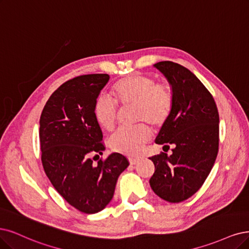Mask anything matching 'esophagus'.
<instances>
[{
	"instance_id": "34e87169",
	"label": "esophagus",
	"mask_w": 249,
	"mask_h": 249,
	"mask_svg": "<svg viewBox=\"0 0 249 249\" xmlns=\"http://www.w3.org/2000/svg\"><path fill=\"white\" fill-rule=\"evenodd\" d=\"M129 162H130V165H135V164H137L140 162V159H137V158H130L129 159Z\"/></svg>"
}]
</instances>
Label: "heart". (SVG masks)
Wrapping results in <instances>:
<instances>
[{"instance_id": "heart-1", "label": "heart", "mask_w": 249, "mask_h": 249, "mask_svg": "<svg viewBox=\"0 0 249 249\" xmlns=\"http://www.w3.org/2000/svg\"><path fill=\"white\" fill-rule=\"evenodd\" d=\"M112 94L120 105L134 106L136 121H145L153 126H161L169 117L173 107L170 88L163 83H156L148 76L130 75L120 79L112 87ZM93 115L97 124L107 131H112L118 120V109L113 101L105 96L96 98ZM150 127L141 123L131 128H122L110 140L116 152L129 156L140 154L143 144L151 139Z\"/></svg>"}]
</instances>
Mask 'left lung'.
Returning <instances> with one entry per match:
<instances>
[{
	"instance_id": "1",
	"label": "left lung",
	"mask_w": 249,
	"mask_h": 249,
	"mask_svg": "<svg viewBox=\"0 0 249 249\" xmlns=\"http://www.w3.org/2000/svg\"><path fill=\"white\" fill-rule=\"evenodd\" d=\"M154 67L168 81L173 96L171 113L155 142L173 149L170 156L149 158L155 165L150 185L163 200L178 203L195 194L213 166L219 117L213 95L191 71L172 61Z\"/></svg>"
}]
</instances>
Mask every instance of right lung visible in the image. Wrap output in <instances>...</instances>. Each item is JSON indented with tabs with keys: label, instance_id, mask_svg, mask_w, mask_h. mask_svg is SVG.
Listing matches in <instances>:
<instances>
[{
	"label": "right lung",
	"instance_id": "1",
	"mask_svg": "<svg viewBox=\"0 0 249 249\" xmlns=\"http://www.w3.org/2000/svg\"><path fill=\"white\" fill-rule=\"evenodd\" d=\"M108 80L107 73H92L67 81L53 92L40 118L46 176L70 205L88 214L106 208L119 176L129 165L119 153L96 164L90 158L91 153L105 151L93 107Z\"/></svg>",
	"mask_w": 249,
	"mask_h": 249
}]
</instances>
